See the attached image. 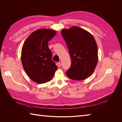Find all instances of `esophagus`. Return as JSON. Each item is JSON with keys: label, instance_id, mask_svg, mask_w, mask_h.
Returning a JSON list of instances; mask_svg holds the SVG:
<instances>
[{"label": "esophagus", "instance_id": "34e87169", "mask_svg": "<svg viewBox=\"0 0 122 122\" xmlns=\"http://www.w3.org/2000/svg\"><path fill=\"white\" fill-rule=\"evenodd\" d=\"M57 66L58 67H60L61 66V62H57Z\"/></svg>", "mask_w": 122, "mask_h": 122}]
</instances>
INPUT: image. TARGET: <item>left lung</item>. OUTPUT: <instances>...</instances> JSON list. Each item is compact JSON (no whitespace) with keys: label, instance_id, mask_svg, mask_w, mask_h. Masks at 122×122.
Here are the masks:
<instances>
[{"label":"left lung","instance_id":"left-lung-1","mask_svg":"<svg viewBox=\"0 0 122 122\" xmlns=\"http://www.w3.org/2000/svg\"><path fill=\"white\" fill-rule=\"evenodd\" d=\"M61 33L71 59L66 75L72 80L86 79L94 72L98 60V47L94 36L76 26L62 29Z\"/></svg>","mask_w":122,"mask_h":122}]
</instances>
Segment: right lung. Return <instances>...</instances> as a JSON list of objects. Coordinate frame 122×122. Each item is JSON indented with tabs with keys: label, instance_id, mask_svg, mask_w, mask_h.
<instances>
[{
	"label": "right lung",
	"instance_id": "obj_1",
	"mask_svg": "<svg viewBox=\"0 0 122 122\" xmlns=\"http://www.w3.org/2000/svg\"><path fill=\"white\" fill-rule=\"evenodd\" d=\"M56 34L52 29H38L29 36L22 48L21 61L24 71L38 83L49 81L57 70L48 48V42Z\"/></svg>",
	"mask_w": 122,
	"mask_h": 122
}]
</instances>
